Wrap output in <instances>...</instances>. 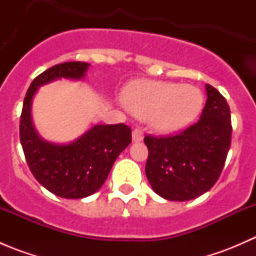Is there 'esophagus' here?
I'll use <instances>...</instances> for the list:
<instances>
[{
	"instance_id": "34e87169",
	"label": "esophagus",
	"mask_w": 256,
	"mask_h": 256,
	"mask_svg": "<svg viewBox=\"0 0 256 256\" xmlns=\"http://www.w3.org/2000/svg\"><path fill=\"white\" fill-rule=\"evenodd\" d=\"M144 140V132L141 128H135L132 131V141L134 142H140Z\"/></svg>"
}]
</instances>
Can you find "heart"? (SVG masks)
Returning a JSON list of instances; mask_svg holds the SVG:
<instances>
[{
	"instance_id": "heart-1",
	"label": "heart",
	"mask_w": 256,
	"mask_h": 256,
	"mask_svg": "<svg viewBox=\"0 0 256 256\" xmlns=\"http://www.w3.org/2000/svg\"><path fill=\"white\" fill-rule=\"evenodd\" d=\"M126 109L147 120L154 131L176 132L190 126L203 109L202 92L190 84L140 80L122 92Z\"/></svg>"
}]
</instances>
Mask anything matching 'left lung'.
Returning <instances> with one entry per match:
<instances>
[{
	"mask_svg": "<svg viewBox=\"0 0 256 256\" xmlns=\"http://www.w3.org/2000/svg\"><path fill=\"white\" fill-rule=\"evenodd\" d=\"M207 102L200 121L172 138L146 136V177L168 200H194L208 192L223 170L232 140L230 110L223 95L206 84Z\"/></svg>",
	"mask_w": 256,
	"mask_h": 256,
	"instance_id": "obj_1",
	"label": "left lung"
}]
</instances>
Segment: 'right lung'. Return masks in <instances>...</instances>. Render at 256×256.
I'll list each match as a JSON object with an SVG mask.
<instances>
[{
	"label": "right lung",
	"instance_id": "1",
	"mask_svg": "<svg viewBox=\"0 0 256 256\" xmlns=\"http://www.w3.org/2000/svg\"><path fill=\"white\" fill-rule=\"evenodd\" d=\"M89 66V63L68 62L43 72L30 85L20 115V144L30 172L46 190L68 200L89 197L99 190L114 162L131 142V130L124 124L92 125L66 144L44 140L36 130L32 104L38 89L60 79L84 80Z\"/></svg>",
	"mask_w": 256,
	"mask_h": 256
}]
</instances>
